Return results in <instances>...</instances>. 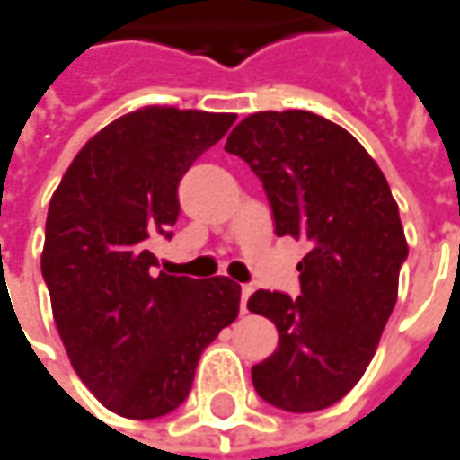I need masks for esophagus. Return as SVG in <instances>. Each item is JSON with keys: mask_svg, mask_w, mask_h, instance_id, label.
Instances as JSON below:
<instances>
[{"mask_svg": "<svg viewBox=\"0 0 460 460\" xmlns=\"http://www.w3.org/2000/svg\"><path fill=\"white\" fill-rule=\"evenodd\" d=\"M252 285H242V313H246V300H249V295H252Z\"/></svg>", "mask_w": 460, "mask_h": 460, "instance_id": "1", "label": "esophagus"}]
</instances>
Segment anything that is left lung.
Listing matches in <instances>:
<instances>
[{
    "instance_id": "obj_1",
    "label": "left lung",
    "mask_w": 460,
    "mask_h": 460,
    "mask_svg": "<svg viewBox=\"0 0 460 460\" xmlns=\"http://www.w3.org/2000/svg\"><path fill=\"white\" fill-rule=\"evenodd\" d=\"M264 185L278 236L308 242L300 295L257 290L246 308L278 325L252 367L264 402L288 412L336 404L361 379L397 303L407 260L387 178L343 127L313 111H257L226 139Z\"/></svg>"
}]
</instances>
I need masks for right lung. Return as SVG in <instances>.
<instances>
[{"mask_svg": "<svg viewBox=\"0 0 460 460\" xmlns=\"http://www.w3.org/2000/svg\"><path fill=\"white\" fill-rule=\"evenodd\" d=\"M236 114L145 106L91 137L50 199L42 278L73 369L121 418L172 412L203 349L239 315L229 278L157 272L150 244L170 239L178 182Z\"/></svg>", "mask_w": 460, "mask_h": 460, "instance_id": "add662e5", "label": "right lung"}]
</instances>
